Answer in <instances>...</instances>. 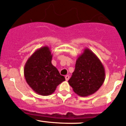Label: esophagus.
Masks as SVG:
<instances>
[{"mask_svg": "<svg viewBox=\"0 0 126 126\" xmlns=\"http://www.w3.org/2000/svg\"><path fill=\"white\" fill-rule=\"evenodd\" d=\"M65 79L66 81H68V80L69 79V76H68V75H66V76H65Z\"/></svg>", "mask_w": 126, "mask_h": 126, "instance_id": "esophagus-1", "label": "esophagus"}]
</instances>
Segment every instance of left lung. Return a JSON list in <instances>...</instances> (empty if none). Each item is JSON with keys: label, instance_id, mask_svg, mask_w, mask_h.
<instances>
[{"label": "left lung", "instance_id": "8db88e82", "mask_svg": "<svg viewBox=\"0 0 126 126\" xmlns=\"http://www.w3.org/2000/svg\"><path fill=\"white\" fill-rule=\"evenodd\" d=\"M105 76V69L101 60L90 49L86 48L77 58L75 70L68 83L75 93L86 97L100 88Z\"/></svg>", "mask_w": 126, "mask_h": 126}]
</instances>
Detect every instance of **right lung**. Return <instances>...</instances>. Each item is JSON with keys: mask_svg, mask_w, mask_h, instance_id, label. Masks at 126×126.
<instances>
[{"mask_svg": "<svg viewBox=\"0 0 126 126\" xmlns=\"http://www.w3.org/2000/svg\"><path fill=\"white\" fill-rule=\"evenodd\" d=\"M52 54L48 46L41 47L32 54L25 63L24 69L25 80L38 94L49 96L57 87L65 80L58 69L52 64Z\"/></svg>", "mask_w": 126, "mask_h": 126, "instance_id": "1", "label": "right lung"}]
</instances>
